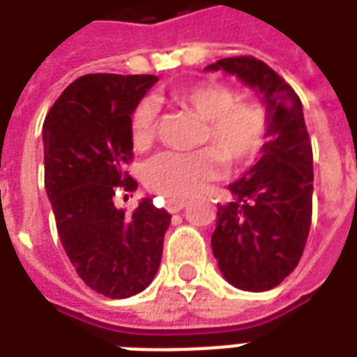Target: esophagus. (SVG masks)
Masks as SVG:
<instances>
[{
    "label": "esophagus",
    "instance_id": "1",
    "mask_svg": "<svg viewBox=\"0 0 357 357\" xmlns=\"http://www.w3.org/2000/svg\"><path fill=\"white\" fill-rule=\"evenodd\" d=\"M185 204V201H179V199H166V210H168L170 214H176L179 210H183Z\"/></svg>",
    "mask_w": 357,
    "mask_h": 357
}]
</instances>
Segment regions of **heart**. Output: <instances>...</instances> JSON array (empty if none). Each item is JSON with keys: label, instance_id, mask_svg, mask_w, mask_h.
I'll use <instances>...</instances> for the list:
<instances>
[{"label": "heart", "instance_id": "obj_1", "mask_svg": "<svg viewBox=\"0 0 357 357\" xmlns=\"http://www.w3.org/2000/svg\"><path fill=\"white\" fill-rule=\"evenodd\" d=\"M172 101L204 120L202 145L195 153H162L151 158L143 168L145 185L166 199H189L201 193L204 185L229 164L252 160L266 135V114L260 105L237 101L229 88L214 82H202L172 93ZM156 133V110L153 102H139L130 118L133 147L145 151L153 145Z\"/></svg>", "mask_w": 357, "mask_h": 357}]
</instances>
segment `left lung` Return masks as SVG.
Segmentation results:
<instances>
[{
	"mask_svg": "<svg viewBox=\"0 0 357 357\" xmlns=\"http://www.w3.org/2000/svg\"><path fill=\"white\" fill-rule=\"evenodd\" d=\"M204 70L235 76L266 110L260 158L229 185L233 202L218 208L212 252L227 283L241 291H269L298 266L312 224L314 156L302 102L258 59H220Z\"/></svg>",
	"mask_w": 357,
	"mask_h": 357,
	"instance_id": "obj_1",
	"label": "left lung"
}]
</instances>
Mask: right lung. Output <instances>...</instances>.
I'll return each instance as SVG.
<instances>
[{"instance_id": "right-lung-1", "label": "right lung", "mask_w": 357, "mask_h": 357, "mask_svg": "<svg viewBox=\"0 0 357 357\" xmlns=\"http://www.w3.org/2000/svg\"><path fill=\"white\" fill-rule=\"evenodd\" d=\"M153 74H88L61 93L43 122L45 191L68 260L82 281L109 298H128L155 279L172 216L143 199L132 216L116 191H135L130 118Z\"/></svg>"}]
</instances>
